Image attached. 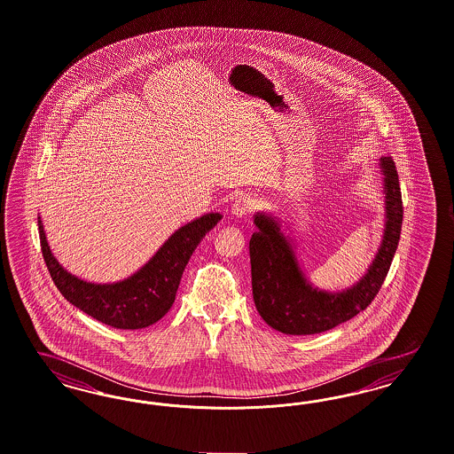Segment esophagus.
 Listing matches in <instances>:
<instances>
[{"label": "esophagus", "instance_id": "esophagus-1", "mask_svg": "<svg viewBox=\"0 0 454 454\" xmlns=\"http://www.w3.org/2000/svg\"><path fill=\"white\" fill-rule=\"evenodd\" d=\"M252 208H254V200H252V199H249V197H239V199L232 203L231 212H232V215H234L235 219H242V217H246L247 214H251Z\"/></svg>", "mask_w": 454, "mask_h": 454}]
</instances>
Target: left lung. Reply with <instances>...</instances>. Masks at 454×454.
Instances as JSON below:
<instances>
[{
  "instance_id": "left-lung-1",
  "label": "left lung",
  "mask_w": 454,
  "mask_h": 454,
  "mask_svg": "<svg viewBox=\"0 0 454 454\" xmlns=\"http://www.w3.org/2000/svg\"><path fill=\"white\" fill-rule=\"evenodd\" d=\"M386 192V229L367 274L341 293H326L308 283L291 242L276 220L255 214L257 231L249 240L252 296L259 315L286 335H315L364 311L386 281L403 229V195L390 156L380 158Z\"/></svg>"
}]
</instances>
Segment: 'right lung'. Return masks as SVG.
<instances>
[{"mask_svg":"<svg viewBox=\"0 0 454 454\" xmlns=\"http://www.w3.org/2000/svg\"><path fill=\"white\" fill-rule=\"evenodd\" d=\"M220 219V214L212 212L188 222L169 237L143 268L128 279L113 285L87 283L62 268L51 254L40 217L38 234L51 279L68 302L113 328L139 330L168 313L190 255Z\"/></svg>","mask_w":454,"mask_h":454,"instance_id":"obj_1","label":"right lung"}]
</instances>
